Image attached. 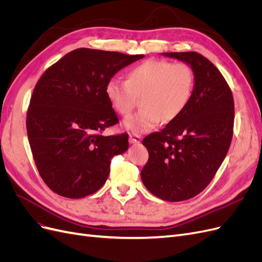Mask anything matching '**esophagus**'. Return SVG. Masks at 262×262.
Masks as SVG:
<instances>
[{
	"label": "esophagus",
	"mask_w": 262,
	"mask_h": 262,
	"mask_svg": "<svg viewBox=\"0 0 262 262\" xmlns=\"http://www.w3.org/2000/svg\"><path fill=\"white\" fill-rule=\"evenodd\" d=\"M129 141L131 144H138L141 142V136L138 133H131L129 136Z\"/></svg>",
	"instance_id": "34e87169"
}]
</instances>
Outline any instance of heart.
Instances as JSON below:
<instances>
[{
  "label": "heart",
  "instance_id": "heart-1",
  "mask_svg": "<svg viewBox=\"0 0 262 262\" xmlns=\"http://www.w3.org/2000/svg\"><path fill=\"white\" fill-rule=\"evenodd\" d=\"M194 89V73L186 62L149 59L132 68L126 80L110 78L105 93L110 105L123 117L130 115L141 96L139 113L123 124L132 132H146L160 123L176 119L185 112Z\"/></svg>",
  "mask_w": 262,
  "mask_h": 262
}]
</instances>
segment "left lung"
<instances>
[{
	"label": "left lung",
	"instance_id": "left-lung-1",
	"mask_svg": "<svg viewBox=\"0 0 262 262\" xmlns=\"http://www.w3.org/2000/svg\"><path fill=\"white\" fill-rule=\"evenodd\" d=\"M194 73V89L185 112L142 143L148 161L141 178L162 200L191 199L207 188L228 152L233 138L234 99L217 68L198 52H167Z\"/></svg>",
	"mask_w": 262,
	"mask_h": 262
}]
</instances>
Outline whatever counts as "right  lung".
<instances>
[{
  "label": "right lung",
  "mask_w": 262,
  "mask_h": 262,
  "mask_svg": "<svg viewBox=\"0 0 262 262\" xmlns=\"http://www.w3.org/2000/svg\"><path fill=\"white\" fill-rule=\"evenodd\" d=\"M143 57L80 48L39 78L27 112V136L39 175L53 192L80 199L104 186L112 158L129 147L128 133L101 134L119 122L106 84Z\"/></svg>",
  "instance_id": "1"
}]
</instances>
